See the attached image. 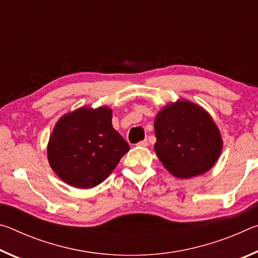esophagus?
<instances>
[{
  "mask_svg": "<svg viewBox=\"0 0 258 258\" xmlns=\"http://www.w3.org/2000/svg\"><path fill=\"white\" fill-rule=\"evenodd\" d=\"M148 145H149V143H148V140H147V139L143 140V141H140V142L138 143L139 147H147Z\"/></svg>",
  "mask_w": 258,
  "mask_h": 258,
  "instance_id": "1",
  "label": "esophagus"
}]
</instances>
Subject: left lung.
<instances>
[{
  "instance_id": "left-lung-1",
  "label": "left lung",
  "mask_w": 258,
  "mask_h": 258,
  "mask_svg": "<svg viewBox=\"0 0 258 258\" xmlns=\"http://www.w3.org/2000/svg\"><path fill=\"white\" fill-rule=\"evenodd\" d=\"M155 151L173 175L186 178L204 174L220 157L217 126L202 107L178 101L165 107L155 119Z\"/></svg>"
}]
</instances>
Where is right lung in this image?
I'll use <instances>...</instances> for the list:
<instances>
[{
	"mask_svg": "<svg viewBox=\"0 0 258 258\" xmlns=\"http://www.w3.org/2000/svg\"><path fill=\"white\" fill-rule=\"evenodd\" d=\"M128 150V143L112 127L110 109L81 108L55 124L47 158L61 180L90 189L106 180Z\"/></svg>",
	"mask_w": 258,
	"mask_h": 258,
	"instance_id": "right-lung-1",
	"label": "right lung"
}]
</instances>
